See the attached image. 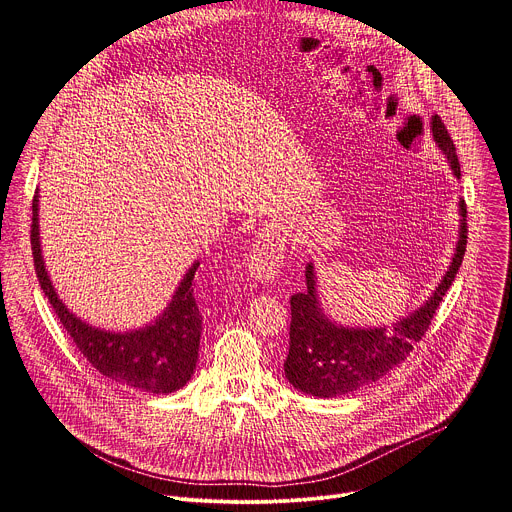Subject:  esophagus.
Listing matches in <instances>:
<instances>
[{"label": "esophagus", "instance_id": "1", "mask_svg": "<svg viewBox=\"0 0 512 512\" xmlns=\"http://www.w3.org/2000/svg\"><path fill=\"white\" fill-rule=\"evenodd\" d=\"M285 259V239L277 231H261L247 257L249 275L259 281H273Z\"/></svg>", "mask_w": 512, "mask_h": 512}]
</instances>
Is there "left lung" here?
Instances as JSON below:
<instances>
[{
  "instance_id": "1",
  "label": "left lung",
  "mask_w": 512,
  "mask_h": 512,
  "mask_svg": "<svg viewBox=\"0 0 512 512\" xmlns=\"http://www.w3.org/2000/svg\"><path fill=\"white\" fill-rule=\"evenodd\" d=\"M431 135L437 148L446 156L452 174L460 180V162L454 141L440 117H431ZM460 233L452 263L433 289V294L409 316L391 326L350 328L330 320L318 298V277L314 263L306 265V289L294 294L289 324V354L283 362L287 381L298 391L320 399L348 395L360 387L373 385L401 364L413 344L421 340L431 318L450 289L464 253H466V202L460 198Z\"/></svg>"
}]
</instances>
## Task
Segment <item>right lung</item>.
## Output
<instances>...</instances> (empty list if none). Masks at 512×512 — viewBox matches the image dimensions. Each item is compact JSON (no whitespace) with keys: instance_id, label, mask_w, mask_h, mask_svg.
Segmentation results:
<instances>
[{"instance_id":"1","label":"right lung","mask_w":512,"mask_h":512,"mask_svg":"<svg viewBox=\"0 0 512 512\" xmlns=\"http://www.w3.org/2000/svg\"><path fill=\"white\" fill-rule=\"evenodd\" d=\"M30 241L36 275L44 296L72 342L101 375L154 395L174 393L190 381L196 369L202 332V316L194 300L192 285L200 261L192 263L174 291L172 302L152 324L127 332H111L77 318L58 298L40 249L38 192L32 202Z\"/></svg>"}]
</instances>
